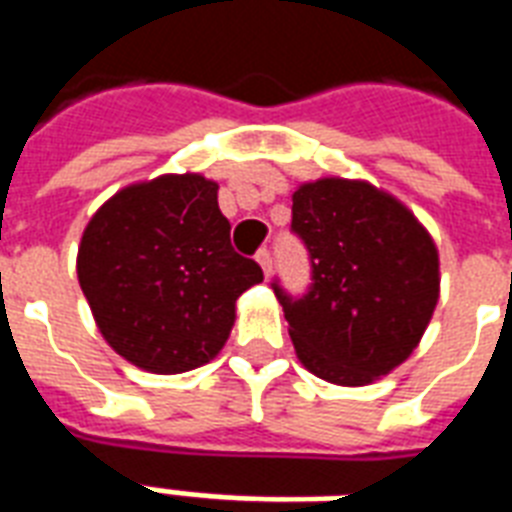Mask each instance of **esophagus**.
Listing matches in <instances>:
<instances>
[{
	"label": "esophagus",
	"mask_w": 512,
	"mask_h": 512,
	"mask_svg": "<svg viewBox=\"0 0 512 512\" xmlns=\"http://www.w3.org/2000/svg\"><path fill=\"white\" fill-rule=\"evenodd\" d=\"M257 263H260V268H263L265 276H271V271H273L271 249H260V252H257Z\"/></svg>",
	"instance_id": "esophagus-1"
}]
</instances>
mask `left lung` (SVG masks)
Wrapping results in <instances>:
<instances>
[{
	"label": "left lung",
	"mask_w": 512,
	"mask_h": 512,
	"mask_svg": "<svg viewBox=\"0 0 512 512\" xmlns=\"http://www.w3.org/2000/svg\"><path fill=\"white\" fill-rule=\"evenodd\" d=\"M292 228L308 244L313 287H279L300 364L321 380L361 388L412 356L441 295V260L428 228L369 180L319 177L292 193Z\"/></svg>",
	"instance_id": "1"
}]
</instances>
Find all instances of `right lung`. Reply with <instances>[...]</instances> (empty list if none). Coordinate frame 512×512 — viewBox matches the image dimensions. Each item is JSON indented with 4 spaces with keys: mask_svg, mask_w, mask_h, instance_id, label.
Wrapping results in <instances>:
<instances>
[{
    "mask_svg": "<svg viewBox=\"0 0 512 512\" xmlns=\"http://www.w3.org/2000/svg\"><path fill=\"white\" fill-rule=\"evenodd\" d=\"M215 180L167 172L119 188L84 228L76 276L111 348L151 374L209 364L236 321L241 292L263 281L233 252Z\"/></svg>",
    "mask_w": 512,
    "mask_h": 512,
    "instance_id": "add662e5",
    "label": "right lung"
}]
</instances>
